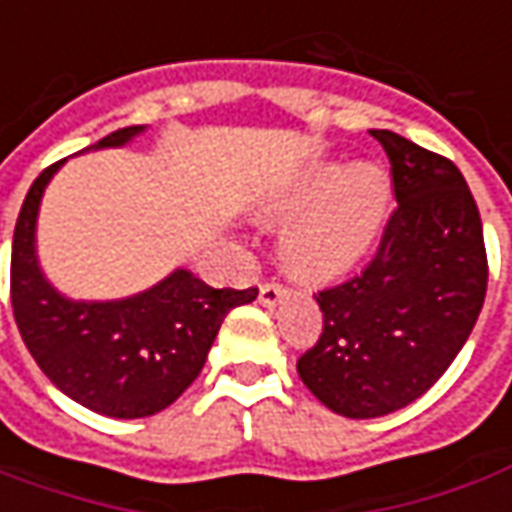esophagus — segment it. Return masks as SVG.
<instances>
[{"label":"esophagus","mask_w":512,"mask_h":512,"mask_svg":"<svg viewBox=\"0 0 512 512\" xmlns=\"http://www.w3.org/2000/svg\"><path fill=\"white\" fill-rule=\"evenodd\" d=\"M285 297V288L280 283H263L260 285V302L263 305H277Z\"/></svg>","instance_id":"34e87169"}]
</instances>
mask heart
<instances>
[{
  "mask_svg": "<svg viewBox=\"0 0 512 512\" xmlns=\"http://www.w3.org/2000/svg\"><path fill=\"white\" fill-rule=\"evenodd\" d=\"M392 184L375 162H316L285 190L274 215L291 218L283 255L308 280H325L356 266L381 235Z\"/></svg>",
  "mask_w": 512,
  "mask_h": 512,
  "instance_id": "heart-1",
  "label": "heart"
}]
</instances>
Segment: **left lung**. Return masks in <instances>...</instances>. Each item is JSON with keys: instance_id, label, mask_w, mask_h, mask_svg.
I'll return each mask as SVG.
<instances>
[{"instance_id": "obj_1", "label": "left lung", "mask_w": 512, "mask_h": 512, "mask_svg": "<svg viewBox=\"0 0 512 512\" xmlns=\"http://www.w3.org/2000/svg\"><path fill=\"white\" fill-rule=\"evenodd\" d=\"M398 207L367 269L319 291L322 336L297 361L330 412L381 417L437 384L468 342L488 291L482 218L457 165L373 131Z\"/></svg>"}]
</instances>
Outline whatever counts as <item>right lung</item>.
Listing matches in <instances>:
<instances>
[{"label": "right lung", "instance_id": "obj_1", "mask_svg": "<svg viewBox=\"0 0 512 512\" xmlns=\"http://www.w3.org/2000/svg\"><path fill=\"white\" fill-rule=\"evenodd\" d=\"M142 131L128 125L89 148H120ZM61 165L41 170L13 232L10 305L19 333L41 373L75 403L120 420L156 415L196 381L224 316L255 300L257 288H212L176 269L125 300L64 297L36 255L38 204Z\"/></svg>", "mask_w": 512, "mask_h": 512}]
</instances>
